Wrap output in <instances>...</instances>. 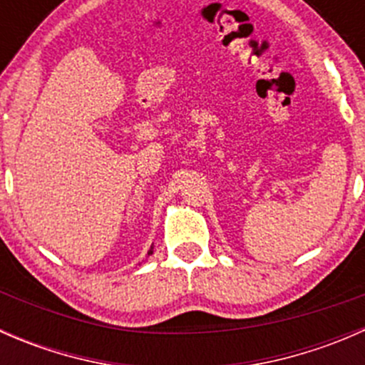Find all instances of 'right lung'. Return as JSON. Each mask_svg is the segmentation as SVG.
<instances>
[{"label":"right lung","instance_id":"1","mask_svg":"<svg viewBox=\"0 0 365 365\" xmlns=\"http://www.w3.org/2000/svg\"><path fill=\"white\" fill-rule=\"evenodd\" d=\"M150 254H153V251H152V249H150V252H148V256H150Z\"/></svg>","mask_w":365,"mask_h":365}]
</instances>
